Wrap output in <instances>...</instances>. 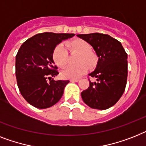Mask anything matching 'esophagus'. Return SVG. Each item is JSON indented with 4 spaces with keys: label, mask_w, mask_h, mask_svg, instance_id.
I'll use <instances>...</instances> for the list:
<instances>
[{
    "label": "esophagus",
    "mask_w": 146,
    "mask_h": 146,
    "mask_svg": "<svg viewBox=\"0 0 146 146\" xmlns=\"http://www.w3.org/2000/svg\"><path fill=\"white\" fill-rule=\"evenodd\" d=\"M79 79H70V82H79Z\"/></svg>",
    "instance_id": "1"
}]
</instances>
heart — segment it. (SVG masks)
<instances>
[{
    "label": "heart",
    "instance_id": "obj_1",
    "mask_svg": "<svg viewBox=\"0 0 146 146\" xmlns=\"http://www.w3.org/2000/svg\"><path fill=\"white\" fill-rule=\"evenodd\" d=\"M71 52H77L78 55L74 66L66 67L61 71V75L64 79H78L83 76L88 70V67L93 69L98 64V56L91 50V45L85 40L76 39L67 43ZM67 52L62 44L55 46L52 52L54 64L59 67H65L67 64Z\"/></svg>",
    "mask_w": 146,
    "mask_h": 146
}]
</instances>
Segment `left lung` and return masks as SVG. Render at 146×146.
<instances>
[{"label": "left lung", "mask_w": 146, "mask_h": 146, "mask_svg": "<svg viewBox=\"0 0 146 146\" xmlns=\"http://www.w3.org/2000/svg\"><path fill=\"white\" fill-rule=\"evenodd\" d=\"M92 46L99 58L96 70L89 76V87L81 93L85 104L104 110L114 106L124 93L127 78V54L118 40L108 34H77Z\"/></svg>", "instance_id": "obj_1"}]
</instances>
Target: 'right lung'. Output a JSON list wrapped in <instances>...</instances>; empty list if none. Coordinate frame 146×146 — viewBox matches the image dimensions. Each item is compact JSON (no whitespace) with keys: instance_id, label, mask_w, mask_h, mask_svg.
<instances>
[{"instance_id":"right-lung-1","label":"right lung","mask_w":146,"mask_h":146,"mask_svg":"<svg viewBox=\"0 0 146 146\" xmlns=\"http://www.w3.org/2000/svg\"><path fill=\"white\" fill-rule=\"evenodd\" d=\"M74 34L45 32L34 35L21 46L15 56V76L20 93L38 109L51 107L60 100L69 80L52 79L58 75L52 52L57 45Z\"/></svg>"}]
</instances>
